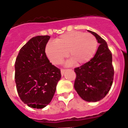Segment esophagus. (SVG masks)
<instances>
[{"label":"esophagus","mask_w":128,"mask_h":128,"mask_svg":"<svg viewBox=\"0 0 128 128\" xmlns=\"http://www.w3.org/2000/svg\"><path fill=\"white\" fill-rule=\"evenodd\" d=\"M66 71V70L65 69H61V74H62V75H64V72H65Z\"/></svg>","instance_id":"1"}]
</instances>
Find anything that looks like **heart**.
Masks as SVG:
<instances>
[{"label":"heart","mask_w":128,"mask_h":128,"mask_svg":"<svg viewBox=\"0 0 128 128\" xmlns=\"http://www.w3.org/2000/svg\"><path fill=\"white\" fill-rule=\"evenodd\" d=\"M98 46V42L93 35L82 32H72L61 35L55 43H48L45 48V54L54 64L62 63L68 56L71 58L66 62L71 64H85L93 58Z\"/></svg>","instance_id":"b5f03b06"}]
</instances>
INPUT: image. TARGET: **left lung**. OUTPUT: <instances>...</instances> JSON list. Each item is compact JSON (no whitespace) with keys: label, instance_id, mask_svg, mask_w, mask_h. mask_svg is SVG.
I'll use <instances>...</instances> for the list:
<instances>
[{"label":"left lung","instance_id":"1","mask_svg":"<svg viewBox=\"0 0 128 128\" xmlns=\"http://www.w3.org/2000/svg\"><path fill=\"white\" fill-rule=\"evenodd\" d=\"M100 45L94 57L74 69L76 73L74 87L84 101L96 102L106 96L114 79L112 54L104 39L94 32L88 30Z\"/></svg>","mask_w":128,"mask_h":128}]
</instances>
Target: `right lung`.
I'll use <instances>...</instances> for the list:
<instances>
[{
  "instance_id": "1",
  "label": "right lung",
  "mask_w": 128,
  "mask_h": 128,
  "mask_svg": "<svg viewBox=\"0 0 128 128\" xmlns=\"http://www.w3.org/2000/svg\"><path fill=\"white\" fill-rule=\"evenodd\" d=\"M50 36L33 37L20 50L15 63V79L21 100L29 107L47 106L61 78L60 70L50 62L45 47Z\"/></svg>"
}]
</instances>
